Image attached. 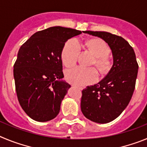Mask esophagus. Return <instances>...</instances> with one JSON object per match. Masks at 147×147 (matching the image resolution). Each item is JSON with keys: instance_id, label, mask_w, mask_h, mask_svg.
<instances>
[{"instance_id": "1", "label": "esophagus", "mask_w": 147, "mask_h": 147, "mask_svg": "<svg viewBox=\"0 0 147 147\" xmlns=\"http://www.w3.org/2000/svg\"><path fill=\"white\" fill-rule=\"evenodd\" d=\"M78 88H79V89H80V90L82 89V88H81V87H78Z\"/></svg>"}]
</instances>
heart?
I'll return each instance as SVG.
<instances>
[{
	"label": "heart",
	"instance_id": "obj_1",
	"mask_svg": "<svg viewBox=\"0 0 147 147\" xmlns=\"http://www.w3.org/2000/svg\"><path fill=\"white\" fill-rule=\"evenodd\" d=\"M85 48L94 59L92 65H96L101 74H106L111 68L112 62L107 56L110 52L108 45L101 39H90L85 42ZM81 51V47L76 39L67 40L61 52L62 63L66 67H71L76 63ZM65 76L68 82L77 86L89 85L98 80V72L95 68L75 67L66 70Z\"/></svg>",
	"mask_w": 147,
	"mask_h": 147
}]
</instances>
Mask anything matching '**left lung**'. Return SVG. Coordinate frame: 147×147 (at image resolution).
Segmentation results:
<instances>
[{"instance_id": "1", "label": "left lung", "mask_w": 147, "mask_h": 147, "mask_svg": "<svg viewBox=\"0 0 147 147\" xmlns=\"http://www.w3.org/2000/svg\"><path fill=\"white\" fill-rule=\"evenodd\" d=\"M84 33L102 38L112 51L113 65L107 76L82 91L83 115L93 122L106 124L119 117L129 104L136 87L138 65L134 50L123 37L106 32Z\"/></svg>"}]
</instances>
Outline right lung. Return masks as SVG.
<instances>
[{
	"instance_id": "add662e5",
	"label": "right lung",
	"mask_w": 147,
	"mask_h": 147,
	"mask_svg": "<svg viewBox=\"0 0 147 147\" xmlns=\"http://www.w3.org/2000/svg\"><path fill=\"white\" fill-rule=\"evenodd\" d=\"M81 31L50 27L34 34L21 45L14 65L18 101L33 120L45 122L59 114L62 99L71 85L62 80L61 52L68 39Z\"/></svg>"
}]
</instances>
